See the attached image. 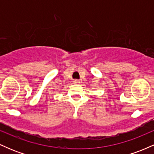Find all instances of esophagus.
<instances>
[{"label":"esophagus","mask_w":154,"mask_h":154,"mask_svg":"<svg viewBox=\"0 0 154 154\" xmlns=\"http://www.w3.org/2000/svg\"><path fill=\"white\" fill-rule=\"evenodd\" d=\"M74 84H79V80H78V79H75V80L73 81Z\"/></svg>","instance_id":"esophagus-1"}]
</instances>
